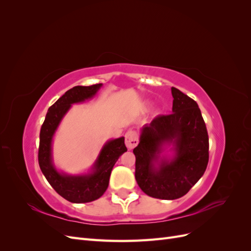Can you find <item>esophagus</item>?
Here are the masks:
<instances>
[{"mask_svg":"<svg viewBox=\"0 0 251 251\" xmlns=\"http://www.w3.org/2000/svg\"><path fill=\"white\" fill-rule=\"evenodd\" d=\"M138 135L135 131H130L126 134V146L128 150L134 149L138 144Z\"/></svg>","mask_w":251,"mask_h":251,"instance_id":"34e87169","label":"esophagus"}]
</instances>
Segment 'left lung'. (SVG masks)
Instances as JSON below:
<instances>
[{"mask_svg":"<svg viewBox=\"0 0 251 251\" xmlns=\"http://www.w3.org/2000/svg\"><path fill=\"white\" fill-rule=\"evenodd\" d=\"M173 113L159 115L141 128L133 150L135 178L150 197L175 200L188 193L208 163V134L197 102L172 87ZM173 146L172 159L160 157L164 145Z\"/></svg>","mask_w":251,"mask_h":251,"instance_id":"1","label":"left lung"}]
</instances>
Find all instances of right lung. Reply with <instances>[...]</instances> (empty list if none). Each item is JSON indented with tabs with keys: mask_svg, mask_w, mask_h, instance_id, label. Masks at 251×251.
Wrapping results in <instances>:
<instances>
[{
	"mask_svg": "<svg viewBox=\"0 0 251 251\" xmlns=\"http://www.w3.org/2000/svg\"><path fill=\"white\" fill-rule=\"evenodd\" d=\"M102 83L83 87L76 86L67 92L49 108L41 127L39 164L54 191L72 203H87L94 201L104 194L114 164L126 151L125 137L108 141L101 149L92 171L86 175L71 176L59 173L52 161V139L60 121L71 108V104L90 100L100 90Z\"/></svg>",
	"mask_w": 251,
	"mask_h": 251,
	"instance_id": "obj_1",
	"label": "right lung"
}]
</instances>
